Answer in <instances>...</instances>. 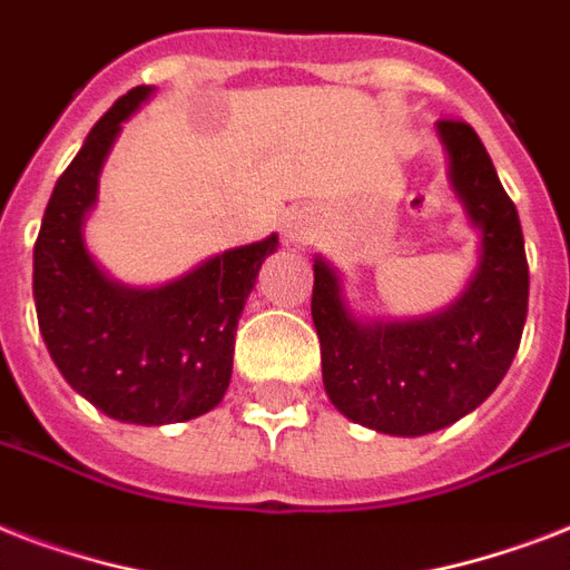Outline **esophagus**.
<instances>
[{
	"mask_svg": "<svg viewBox=\"0 0 570 570\" xmlns=\"http://www.w3.org/2000/svg\"><path fill=\"white\" fill-rule=\"evenodd\" d=\"M286 239L295 242V245H304V242L311 239V227L302 222H295V224H286Z\"/></svg>",
	"mask_w": 570,
	"mask_h": 570,
	"instance_id": "34e87169",
	"label": "esophagus"
}]
</instances>
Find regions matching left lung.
I'll use <instances>...</instances> for the list:
<instances>
[{
	"label": "left lung",
	"instance_id": "left-lung-1",
	"mask_svg": "<svg viewBox=\"0 0 570 570\" xmlns=\"http://www.w3.org/2000/svg\"><path fill=\"white\" fill-rule=\"evenodd\" d=\"M438 136L452 191L482 233L464 293L425 320L366 325L348 313L337 272L320 257L313 263L325 393L348 420L402 438L438 432L494 393L521 346L530 302L521 218L485 145L459 118L438 120Z\"/></svg>",
	"mask_w": 570,
	"mask_h": 570
}]
</instances>
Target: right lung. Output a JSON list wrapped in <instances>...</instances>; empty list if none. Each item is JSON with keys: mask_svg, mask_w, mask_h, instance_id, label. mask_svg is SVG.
<instances>
[{"mask_svg": "<svg viewBox=\"0 0 570 570\" xmlns=\"http://www.w3.org/2000/svg\"><path fill=\"white\" fill-rule=\"evenodd\" d=\"M154 94H124L58 177L35 242V307L67 384L120 423H183L227 393L245 298L277 236L224 250L156 289L111 281L85 248V215L120 124Z\"/></svg>", "mask_w": 570, "mask_h": 570, "instance_id": "right-lung-1", "label": "right lung"}]
</instances>
